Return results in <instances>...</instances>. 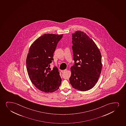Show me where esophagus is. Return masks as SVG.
<instances>
[{
  "label": "esophagus",
  "mask_w": 126,
  "mask_h": 126,
  "mask_svg": "<svg viewBox=\"0 0 126 126\" xmlns=\"http://www.w3.org/2000/svg\"><path fill=\"white\" fill-rule=\"evenodd\" d=\"M66 71H67V69H65V70H61V72H62V73H64V72H65Z\"/></svg>",
  "instance_id": "esophagus-1"
}]
</instances>
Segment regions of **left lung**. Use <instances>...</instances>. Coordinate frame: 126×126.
I'll return each instance as SVG.
<instances>
[{
	"instance_id": "8db88e82",
	"label": "left lung",
	"mask_w": 126,
	"mask_h": 126,
	"mask_svg": "<svg viewBox=\"0 0 126 126\" xmlns=\"http://www.w3.org/2000/svg\"><path fill=\"white\" fill-rule=\"evenodd\" d=\"M74 64L71 67L70 83L81 91L92 89L96 83L102 69L101 53L92 39L83 32L72 34Z\"/></svg>"
}]
</instances>
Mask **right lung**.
Listing matches in <instances>:
<instances>
[{
	"label": "right lung",
	"instance_id": "add662e5",
	"mask_svg": "<svg viewBox=\"0 0 126 126\" xmlns=\"http://www.w3.org/2000/svg\"><path fill=\"white\" fill-rule=\"evenodd\" d=\"M63 35L44 34L38 38L30 47L26 59V67L32 83L45 93L57 90L62 79L57 67L52 70L50 64L57 44Z\"/></svg>",
	"mask_w": 126,
	"mask_h": 126
}]
</instances>
